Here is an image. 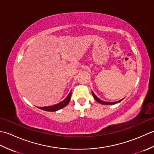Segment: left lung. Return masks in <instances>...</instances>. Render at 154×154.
Segmentation results:
<instances>
[{"mask_svg":"<svg viewBox=\"0 0 154 154\" xmlns=\"http://www.w3.org/2000/svg\"><path fill=\"white\" fill-rule=\"evenodd\" d=\"M92 94H93V96L94 97V99H95L98 103L102 104H116V103H119L121 102V101L122 100V99H121V100H120L119 101H116V102H105V101H103V100H101L100 99H99V98H98L95 95V94H94V93L93 92V91H92Z\"/></svg>","mask_w":154,"mask_h":154,"instance_id":"1","label":"left lung"}]
</instances>
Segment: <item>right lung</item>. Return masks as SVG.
<instances>
[{
    "label": "right lung",
    "instance_id": "add662e5",
    "mask_svg": "<svg viewBox=\"0 0 154 154\" xmlns=\"http://www.w3.org/2000/svg\"><path fill=\"white\" fill-rule=\"evenodd\" d=\"M71 92L70 91V93H69L68 96L66 97V99L63 100V101H61V103L56 104H54V105H52V106L39 107V109L45 110V111H50V112H55V111L60 110L61 109H63V108L65 107V106H67L68 103H69L70 99H71Z\"/></svg>",
    "mask_w": 154,
    "mask_h": 154
}]
</instances>
